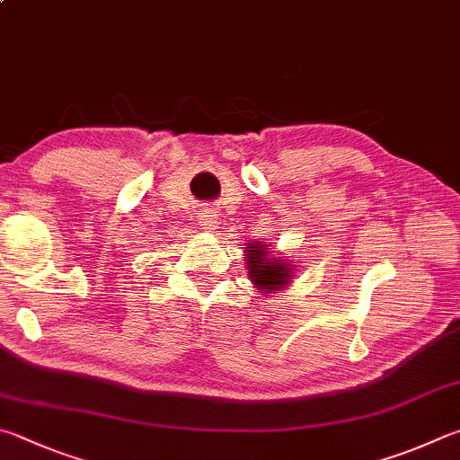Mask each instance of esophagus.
Wrapping results in <instances>:
<instances>
[{
	"instance_id": "esophagus-1",
	"label": "esophagus",
	"mask_w": 460,
	"mask_h": 460,
	"mask_svg": "<svg viewBox=\"0 0 460 460\" xmlns=\"http://www.w3.org/2000/svg\"><path fill=\"white\" fill-rule=\"evenodd\" d=\"M199 217V225H201L203 229H213L217 225V215L211 211V208H201V211L197 213Z\"/></svg>"
}]
</instances>
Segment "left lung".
I'll return each instance as SVG.
<instances>
[{
  "mask_svg": "<svg viewBox=\"0 0 460 460\" xmlns=\"http://www.w3.org/2000/svg\"><path fill=\"white\" fill-rule=\"evenodd\" d=\"M249 255V275H252V281L261 291H278L281 286H286L289 279L288 267L283 265L279 259H273V261H267L263 247L259 245H249L245 247Z\"/></svg>",
  "mask_w": 460,
  "mask_h": 460,
  "instance_id": "8db88e82",
  "label": "left lung"
}]
</instances>
